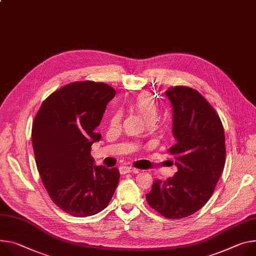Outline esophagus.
<instances>
[{"label": "esophagus", "instance_id": "obj_1", "mask_svg": "<svg viewBox=\"0 0 256 256\" xmlns=\"http://www.w3.org/2000/svg\"><path fill=\"white\" fill-rule=\"evenodd\" d=\"M120 172L122 174H128V172H132V174H138V170L134 168H132V166H122L120 168Z\"/></svg>", "mask_w": 256, "mask_h": 256}]
</instances>
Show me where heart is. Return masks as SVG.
I'll list each match as a JSON object with an SVG mask.
<instances>
[{"instance_id": "b5f03b06", "label": "heart", "mask_w": 256, "mask_h": 256, "mask_svg": "<svg viewBox=\"0 0 256 256\" xmlns=\"http://www.w3.org/2000/svg\"><path fill=\"white\" fill-rule=\"evenodd\" d=\"M132 108L136 112L141 115V118L145 120L146 124L153 122L157 120L158 118V107L153 100V98L147 94V92H142L138 94L134 100L132 101ZM120 115L118 113H115L112 116V124H116L120 122Z\"/></svg>"}]
</instances>
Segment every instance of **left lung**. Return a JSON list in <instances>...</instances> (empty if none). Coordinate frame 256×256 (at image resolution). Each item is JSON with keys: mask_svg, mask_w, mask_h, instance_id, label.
Listing matches in <instances>:
<instances>
[{"mask_svg": "<svg viewBox=\"0 0 256 256\" xmlns=\"http://www.w3.org/2000/svg\"><path fill=\"white\" fill-rule=\"evenodd\" d=\"M166 95L176 141L168 152L178 172L164 182L156 180L146 199L162 216L176 220L195 214L212 197L224 168V132L218 114L196 90L170 86Z\"/></svg>", "mask_w": 256, "mask_h": 256, "instance_id": "1", "label": "left lung"}]
</instances>
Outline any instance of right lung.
Masks as SVG:
<instances>
[{"instance_id": "obj_1", "label": "right lung", "mask_w": 256, "mask_h": 256, "mask_svg": "<svg viewBox=\"0 0 256 256\" xmlns=\"http://www.w3.org/2000/svg\"><path fill=\"white\" fill-rule=\"evenodd\" d=\"M115 90L90 80L66 84L46 99L32 124V140L42 182L52 201L78 218L109 204L120 180L116 168L95 166L90 146Z\"/></svg>"}]
</instances>
